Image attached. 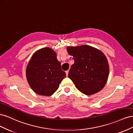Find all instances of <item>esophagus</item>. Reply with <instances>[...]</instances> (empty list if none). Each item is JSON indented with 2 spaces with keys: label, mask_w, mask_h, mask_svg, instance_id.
Returning a JSON list of instances; mask_svg holds the SVG:
<instances>
[{
  "label": "esophagus",
  "mask_w": 133,
  "mask_h": 133,
  "mask_svg": "<svg viewBox=\"0 0 133 133\" xmlns=\"http://www.w3.org/2000/svg\"><path fill=\"white\" fill-rule=\"evenodd\" d=\"M66 76H68V73H69V70H67V71H66Z\"/></svg>",
  "instance_id": "34e87169"
}]
</instances>
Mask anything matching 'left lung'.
Returning a JSON list of instances; mask_svg holds the SVG:
<instances>
[{
    "label": "left lung",
    "instance_id": "left-lung-1",
    "mask_svg": "<svg viewBox=\"0 0 133 133\" xmlns=\"http://www.w3.org/2000/svg\"><path fill=\"white\" fill-rule=\"evenodd\" d=\"M66 50L74 60L68 77L78 89L87 95L102 90L109 74L106 56L102 51L87 45L69 46Z\"/></svg>",
    "mask_w": 133,
    "mask_h": 133
}]
</instances>
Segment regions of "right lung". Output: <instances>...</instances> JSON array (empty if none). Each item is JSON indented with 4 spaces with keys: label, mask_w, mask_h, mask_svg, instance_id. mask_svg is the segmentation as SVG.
Returning a JSON list of instances; mask_svg holds the SVG:
<instances>
[{
    "label": "right lung",
    "mask_w": 133,
    "mask_h": 133,
    "mask_svg": "<svg viewBox=\"0 0 133 133\" xmlns=\"http://www.w3.org/2000/svg\"><path fill=\"white\" fill-rule=\"evenodd\" d=\"M27 81L35 93L49 96L59 87L66 74L61 69L55 51L45 47L32 55L26 69Z\"/></svg>",
    "instance_id": "obj_1"
}]
</instances>
